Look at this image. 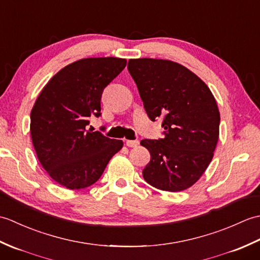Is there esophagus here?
<instances>
[{
  "label": "esophagus",
  "mask_w": 260,
  "mask_h": 260,
  "mask_svg": "<svg viewBox=\"0 0 260 260\" xmlns=\"http://www.w3.org/2000/svg\"><path fill=\"white\" fill-rule=\"evenodd\" d=\"M139 144H140V142L137 141V140H134V141L128 140V141H126V145L128 146V147H136Z\"/></svg>",
  "instance_id": "esophagus-1"
}]
</instances>
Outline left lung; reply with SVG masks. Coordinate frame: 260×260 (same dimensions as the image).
Wrapping results in <instances>:
<instances>
[{
	"label": "left lung",
	"instance_id": "8db88e82",
	"mask_svg": "<svg viewBox=\"0 0 260 260\" xmlns=\"http://www.w3.org/2000/svg\"><path fill=\"white\" fill-rule=\"evenodd\" d=\"M148 118L162 119L163 139L143 140L151 154L143 178L156 189L183 191L200 179L213 157L220 113L209 87L182 64L129 59L127 64Z\"/></svg>",
	"mask_w": 260,
	"mask_h": 260
}]
</instances>
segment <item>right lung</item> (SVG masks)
<instances>
[{
	"label": "right lung",
	"mask_w": 260,
	"mask_h": 260,
	"mask_svg": "<svg viewBox=\"0 0 260 260\" xmlns=\"http://www.w3.org/2000/svg\"><path fill=\"white\" fill-rule=\"evenodd\" d=\"M120 58H86L68 64L43 88L31 110V139L48 174L70 190L90 186L123 147L88 128L99 117L105 88L125 68Z\"/></svg>",
	"instance_id": "add662e5"
}]
</instances>
